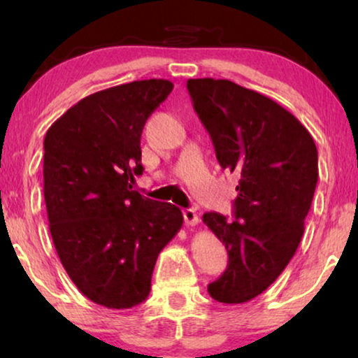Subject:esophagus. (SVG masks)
I'll list each match as a JSON object with an SVG mask.
<instances>
[{
  "mask_svg": "<svg viewBox=\"0 0 358 358\" xmlns=\"http://www.w3.org/2000/svg\"><path fill=\"white\" fill-rule=\"evenodd\" d=\"M182 213H184V222H185V224H189V227H195V224H199L200 217H199L197 210H194V208H185Z\"/></svg>",
  "mask_w": 358,
  "mask_h": 358,
  "instance_id": "1",
  "label": "esophagus"
}]
</instances>
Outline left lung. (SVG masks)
Listing matches in <instances>:
<instances>
[{
    "label": "left lung",
    "instance_id": "obj_1",
    "mask_svg": "<svg viewBox=\"0 0 358 358\" xmlns=\"http://www.w3.org/2000/svg\"><path fill=\"white\" fill-rule=\"evenodd\" d=\"M187 90L220 166L239 176L233 222L203 215L228 251L227 271L208 293L227 305L246 303L296 252L317 182V150L301 122L271 97L213 78L189 80Z\"/></svg>",
    "mask_w": 358,
    "mask_h": 358
}]
</instances>
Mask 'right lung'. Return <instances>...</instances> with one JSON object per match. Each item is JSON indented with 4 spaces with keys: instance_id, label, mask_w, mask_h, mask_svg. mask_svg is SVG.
I'll use <instances>...</instances> for the list:
<instances>
[{
    "instance_id": "obj_1",
    "label": "right lung",
    "mask_w": 358,
    "mask_h": 358,
    "mask_svg": "<svg viewBox=\"0 0 358 358\" xmlns=\"http://www.w3.org/2000/svg\"><path fill=\"white\" fill-rule=\"evenodd\" d=\"M143 80L94 92L70 107L43 140V197L57 254L73 283L112 310L140 305L182 212L131 190L143 173L145 122L173 91Z\"/></svg>"
}]
</instances>
